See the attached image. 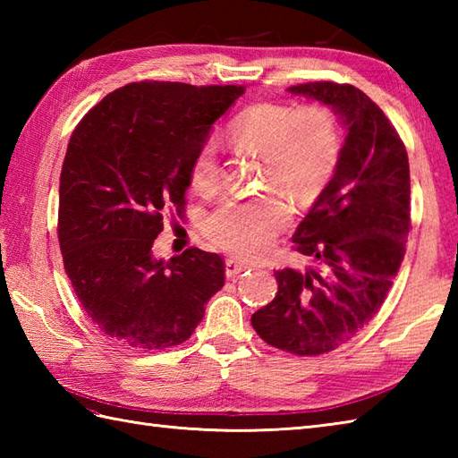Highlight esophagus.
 I'll return each mask as SVG.
<instances>
[{"label":"esophagus","instance_id":"esophagus-1","mask_svg":"<svg viewBox=\"0 0 458 458\" xmlns=\"http://www.w3.org/2000/svg\"><path fill=\"white\" fill-rule=\"evenodd\" d=\"M250 266L248 264H242V261H236V259H226V277L232 279L236 277L238 274H242V271L248 269Z\"/></svg>","mask_w":458,"mask_h":458}]
</instances>
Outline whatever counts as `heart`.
<instances>
[{
    "instance_id": "b5f03b06",
    "label": "heart",
    "mask_w": 458,
    "mask_h": 458,
    "mask_svg": "<svg viewBox=\"0 0 458 458\" xmlns=\"http://www.w3.org/2000/svg\"><path fill=\"white\" fill-rule=\"evenodd\" d=\"M234 149L259 155V182L284 192L297 207L315 202L333 181L343 155V131L325 104L291 106L259 102L242 110L224 131ZM191 189L208 197L220 184L218 149L204 141L189 167ZM289 208L277 194L230 199L204 220V232L218 248L256 258L285 228Z\"/></svg>"
}]
</instances>
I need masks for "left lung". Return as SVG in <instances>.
Here are the masks:
<instances>
[{
  "instance_id": "left-lung-1",
  "label": "left lung",
  "mask_w": 458,
  "mask_h": 458,
  "mask_svg": "<svg viewBox=\"0 0 458 458\" xmlns=\"http://www.w3.org/2000/svg\"><path fill=\"white\" fill-rule=\"evenodd\" d=\"M289 92L333 106L348 133L333 181L293 234V250L315 266L276 271L277 295L251 327L284 352L320 356L354 338L390 293L411 228L410 161L392 122L356 86L320 81Z\"/></svg>"
}]
</instances>
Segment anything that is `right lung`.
Returning <instances> with one entry per match:
<instances>
[{
	"label": "right lung",
	"mask_w": 458,
	"mask_h": 458,
	"mask_svg": "<svg viewBox=\"0 0 458 458\" xmlns=\"http://www.w3.org/2000/svg\"><path fill=\"white\" fill-rule=\"evenodd\" d=\"M244 86L143 81L110 92L76 125L58 187V244L100 333L138 350L189 340L224 285V259L187 248L151 256L165 212L184 216L189 167Z\"/></svg>",
	"instance_id": "obj_1"
}]
</instances>
